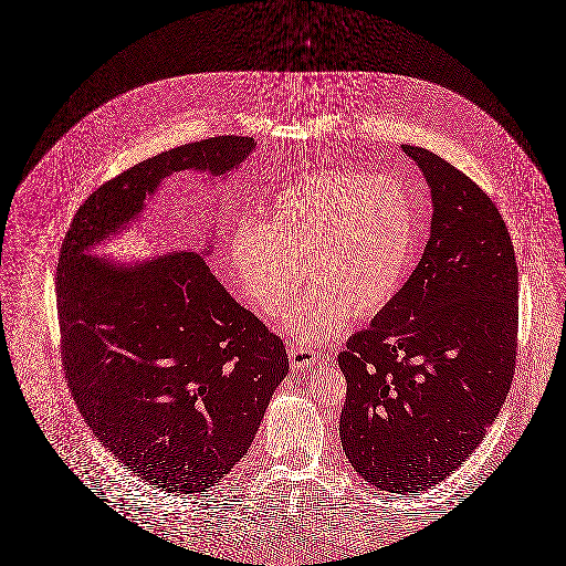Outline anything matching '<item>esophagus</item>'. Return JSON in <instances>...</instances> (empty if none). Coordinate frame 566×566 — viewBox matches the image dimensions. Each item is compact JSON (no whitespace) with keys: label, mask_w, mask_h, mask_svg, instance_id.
Segmentation results:
<instances>
[{"label":"esophagus","mask_w":566,"mask_h":566,"mask_svg":"<svg viewBox=\"0 0 566 566\" xmlns=\"http://www.w3.org/2000/svg\"><path fill=\"white\" fill-rule=\"evenodd\" d=\"M289 357H291V366L296 370L312 368L317 361V355L312 347H303V345H289Z\"/></svg>","instance_id":"34e87169"}]
</instances>
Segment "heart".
I'll return each mask as SVG.
<instances>
[{
	"instance_id": "1",
	"label": "heart",
	"mask_w": 566,
	"mask_h": 566,
	"mask_svg": "<svg viewBox=\"0 0 566 566\" xmlns=\"http://www.w3.org/2000/svg\"><path fill=\"white\" fill-rule=\"evenodd\" d=\"M418 221L408 188L390 176L331 169L301 177L240 219L226 254L244 301L263 317L289 310L305 275L310 293L286 319L294 340L326 343L349 317H376L401 291Z\"/></svg>"
}]
</instances>
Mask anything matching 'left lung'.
Instances as JSON below:
<instances>
[{
  "label": "left lung",
  "instance_id": "left-lung-1",
  "mask_svg": "<svg viewBox=\"0 0 566 566\" xmlns=\"http://www.w3.org/2000/svg\"><path fill=\"white\" fill-rule=\"evenodd\" d=\"M401 148L429 184L430 238L389 307L338 353L340 443L374 488L420 493L479 448L506 401L518 270L491 198L441 156Z\"/></svg>",
  "mask_w": 566,
  "mask_h": 566
}]
</instances>
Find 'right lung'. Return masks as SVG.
<instances>
[{
	"label": "right lung",
	"instance_id": "right-lung-1",
	"mask_svg": "<svg viewBox=\"0 0 566 566\" xmlns=\"http://www.w3.org/2000/svg\"><path fill=\"white\" fill-rule=\"evenodd\" d=\"M256 146L219 136L177 146L99 186L66 232L56 275L62 364L90 429L167 493L219 483L253 443L289 374L280 336L238 305L200 253L123 268L87 254L144 211L177 171L226 176Z\"/></svg>",
	"mask_w": 566,
	"mask_h": 566
}]
</instances>
